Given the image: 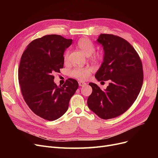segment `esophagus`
Segmentation results:
<instances>
[{"label": "esophagus", "mask_w": 158, "mask_h": 158, "mask_svg": "<svg viewBox=\"0 0 158 158\" xmlns=\"http://www.w3.org/2000/svg\"><path fill=\"white\" fill-rule=\"evenodd\" d=\"M78 84H79L80 86H83V85H85L86 84H85V83L84 82H82V81H80V82H78Z\"/></svg>", "instance_id": "esophagus-1"}]
</instances>
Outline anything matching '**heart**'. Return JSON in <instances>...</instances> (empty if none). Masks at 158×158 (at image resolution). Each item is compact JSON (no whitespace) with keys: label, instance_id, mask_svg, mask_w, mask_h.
Listing matches in <instances>:
<instances>
[{"label":"heart","instance_id":"b5f03b06","mask_svg":"<svg viewBox=\"0 0 158 158\" xmlns=\"http://www.w3.org/2000/svg\"><path fill=\"white\" fill-rule=\"evenodd\" d=\"M77 46L80 49L82 50L87 56L90 55V58L95 62H99L103 59V55L101 52L95 51V47L94 43L88 38H82L78 43ZM70 51L66 50L63 55V60L65 64L69 63ZM93 72L92 67L80 68L75 67L70 71V75L76 79L80 81H85L88 80Z\"/></svg>","mask_w":158,"mask_h":158}]
</instances>
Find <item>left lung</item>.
I'll use <instances>...</instances> for the list:
<instances>
[{
    "label": "left lung",
    "instance_id": "8db88e82",
    "mask_svg": "<svg viewBox=\"0 0 158 158\" xmlns=\"http://www.w3.org/2000/svg\"><path fill=\"white\" fill-rule=\"evenodd\" d=\"M98 41L103 47L104 58L95 76L98 81L109 83L105 90L89 83L92 92L87 103L99 117L109 119L126 112L135 102L144 80L143 67L138 52L123 38L101 34Z\"/></svg>",
    "mask_w": 158,
    "mask_h": 158
}]
</instances>
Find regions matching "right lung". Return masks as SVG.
<instances>
[{
  "label": "right lung",
  "mask_w": 158,
  "mask_h": 158,
  "mask_svg": "<svg viewBox=\"0 0 158 158\" xmlns=\"http://www.w3.org/2000/svg\"><path fill=\"white\" fill-rule=\"evenodd\" d=\"M73 40L47 35L32 41L21 57L18 81L23 99L31 111L47 121H55L66 112L71 97L78 88L77 81L54 82V74L63 68V54Z\"/></svg>",
  "instance_id": "obj_1"
}]
</instances>
